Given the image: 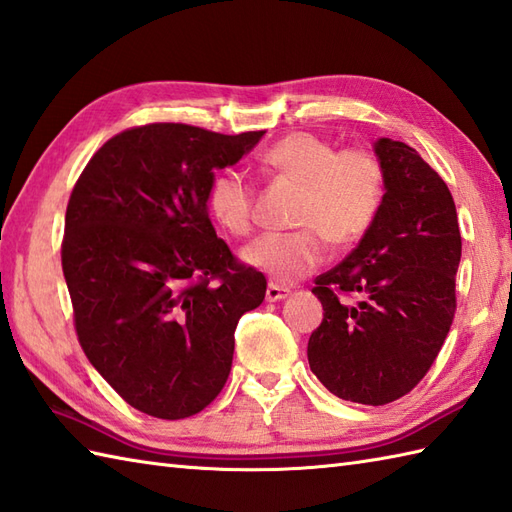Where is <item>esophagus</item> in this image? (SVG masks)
<instances>
[{
    "label": "esophagus",
    "mask_w": 512,
    "mask_h": 512,
    "mask_svg": "<svg viewBox=\"0 0 512 512\" xmlns=\"http://www.w3.org/2000/svg\"><path fill=\"white\" fill-rule=\"evenodd\" d=\"M288 295H290V288L273 284V281H270L268 288H266V299L268 301H281V299H286Z\"/></svg>",
    "instance_id": "34e87169"
}]
</instances>
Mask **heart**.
Wrapping results in <instances>:
<instances>
[{"mask_svg":"<svg viewBox=\"0 0 512 512\" xmlns=\"http://www.w3.org/2000/svg\"><path fill=\"white\" fill-rule=\"evenodd\" d=\"M270 178L297 189L292 233L264 235L242 250V259L279 284H292L325 257V242L350 248L369 233L385 198V169L374 151L339 149L312 132H292L270 145L262 158ZM206 206L213 220L235 237L255 226V189L235 171L215 173Z\"/></svg>","mask_w":512,"mask_h":512,"instance_id":"obj_1","label":"heart"}]
</instances>
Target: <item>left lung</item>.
Listing matches in <instances>:
<instances>
[{
  "label": "left lung",
  "mask_w": 512,
  "mask_h": 512,
  "mask_svg": "<svg viewBox=\"0 0 512 512\" xmlns=\"http://www.w3.org/2000/svg\"><path fill=\"white\" fill-rule=\"evenodd\" d=\"M385 198L369 233L314 279L323 321L310 369L334 396L387 405L436 361L455 314L462 237L453 195L413 147L380 138Z\"/></svg>",
  "instance_id": "obj_1"
}]
</instances>
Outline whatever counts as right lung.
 I'll use <instances>...</instances> for the list:
<instances>
[{
  "label": "right lung",
  "instance_id": "1",
  "mask_svg": "<svg viewBox=\"0 0 512 512\" xmlns=\"http://www.w3.org/2000/svg\"><path fill=\"white\" fill-rule=\"evenodd\" d=\"M264 134L132 127L74 184L61 242L74 330L96 372L147 416L180 420L211 405L237 321L266 297V277L239 262L206 211L213 171Z\"/></svg>",
  "mask_w": 512,
  "mask_h": 512
}]
</instances>
